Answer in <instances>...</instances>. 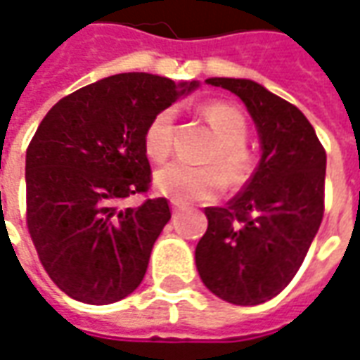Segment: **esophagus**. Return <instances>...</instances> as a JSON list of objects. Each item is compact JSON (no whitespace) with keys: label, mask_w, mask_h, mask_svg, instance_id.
Returning a JSON list of instances; mask_svg holds the SVG:
<instances>
[{"label":"esophagus","mask_w":360,"mask_h":360,"mask_svg":"<svg viewBox=\"0 0 360 360\" xmlns=\"http://www.w3.org/2000/svg\"><path fill=\"white\" fill-rule=\"evenodd\" d=\"M183 206H185V204L181 202V200H177V198H172V210L173 212H179Z\"/></svg>","instance_id":"obj_1"}]
</instances>
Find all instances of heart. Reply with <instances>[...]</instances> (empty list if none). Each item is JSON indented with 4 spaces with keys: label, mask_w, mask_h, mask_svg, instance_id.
Here are the masks:
<instances>
[{
    "label": "heart",
    "mask_w": 360,
    "mask_h": 360,
    "mask_svg": "<svg viewBox=\"0 0 360 360\" xmlns=\"http://www.w3.org/2000/svg\"><path fill=\"white\" fill-rule=\"evenodd\" d=\"M202 115L218 134V142L206 158L210 165L172 162L160 167L154 175V185L160 193L179 200H204L219 193L226 179L231 185H243L255 172V156L245 144L249 125L241 111L229 103L214 102L204 105ZM173 125L175 108H165L150 119L142 139L150 160L164 162L172 154Z\"/></svg>",
    "instance_id": "1"
}]
</instances>
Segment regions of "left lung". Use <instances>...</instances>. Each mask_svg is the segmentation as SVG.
Instances as JSON below:
<instances>
[{
    "label": "left lung",
    "instance_id": "obj_1",
    "mask_svg": "<svg viewBox=\"0 0 360 360\" xmlns=\"http://www.w3.org/2000/svg\"><path fill=\"white\" fill-rule=\"evenodd\" d=\"M241 98L257 123L262 158L224 206L204 208L208 229L195 250L204 285L233 304L281 293L324 218L326 150L299 108L247 79H208Z\"/></svg>",
    "mask_w": 360,
    "mask_h": 360
}]
</instances>
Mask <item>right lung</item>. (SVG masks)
Segmentation results:
<instances>
[{
	"label": "right lung",
	"instance_id": "1",
	"mask_svg": "<svg viewBox=\"0 0 360 360\" xmlns=\"http://www.w3.org/2000/svg\"><path fill=\"white\" fill-rule=\"evenodd\" d=\"M196 86L113 75L61 98L38 125L27 148V227L44 270L69 297L110 304L141 285L172 212L165 198L119 204L150 191V119Z\"/></svg>",
	"mask_w": 360,
	"mask_h": 360
}]
</instances>
